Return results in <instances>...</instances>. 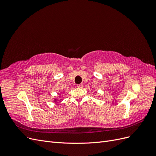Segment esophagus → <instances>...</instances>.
Segmentation results:
<instances>
[{"label":"esophagus","mask_w":156,"mask_h":156,"mask_svg":"<svg viewBox=\"0 0 156 156\" xmlns=\"http://www.w3.org/2000/svg\"><path fill=\"white\" fill-rule=\"evenodd\" d=\"M77 88H82L83 87V84H77Z\"/></svg>","instance_id":"1"}]
</instances>
